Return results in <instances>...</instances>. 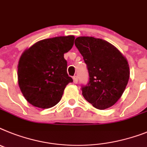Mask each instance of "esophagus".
I'll use <instances>...</instances> for the list:
<instances>
[{"mask_svg": "<svg viewBox=\"0 0 147 147\" xmlns=\"http://www.w3.org/2000/svg\"><path fill=\"white\" fill-rule=\"evenodd\" d=\"M73 80H74V82L75 84H76L77 82H78V76H74V77H73Z\"/></svg>", "mask_w": 147, "mask_h": 147, "instance_id": "obj_1", "label": "esophagus"}]
</instances>
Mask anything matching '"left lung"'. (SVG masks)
<instances>
[{
	"label": "left lung",
	"mask_w": 147,
	"mask_h": 147,
	"mask_svg": "<svg viewBox=\"0 0 147 147\" xmlns=\"http://www.w3.org/2000/svg\"><path fill=\"white\" fill-rule=\"evenodd\" d=\"M75 45L87 65L89 82L82 86V95L97 109L115 105L122 96L129 79L125 56L105 40L89 36L75 39Z\"/></svg>",
	"instance_id": "left-lung-1"
}]
</instances>
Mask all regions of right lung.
Instances as JSON below:
<instances>
[{
    "mask_svg": "<svg viewBox=\"0 0 147 147\" xmlns=\"http://www.w3.org/2000/svg\"><path fill=\"white\" fill-rule=\"evenodd\" d=\"M74 36L41 40L22 53L18 65V81L27 102L40 109L56 106L73 80L67 73L64 54L74 45Z\"/></svg>",
    "mask_w": 147,
    "mask_h": 147,
    "instance_id": "right-lung-1",
    "label": "right lung"
}]
</instances>
